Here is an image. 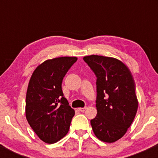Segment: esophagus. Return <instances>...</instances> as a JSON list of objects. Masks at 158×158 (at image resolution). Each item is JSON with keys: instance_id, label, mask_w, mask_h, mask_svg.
I'll list each match as a JSON object with an SVG mask.
<instances>
[{"instance_id": "esophagus-1", "label": "esophagus", "mask_w": 158, "mask_h": 158, "mask_svg": "<svg viewBox=\"0 0 158 158\" xmlns=\"http://www.w3.org/2000/svg\"><path fill=\"white\" fill-rule=\"evenodd\" d=\"M85 109H86V107H84V108H79V111H80L81 112H83V111H85Z\"/></svg>"}]
</instances>
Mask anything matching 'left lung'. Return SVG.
Segmentation results:
<instances>
[{
	"label": "left lung",
	"instance_id": "left-lung-1",
	"mask_svg": "<svg viewBox=\"0 0 158 158\" xmlns=\"http://www.w3.org/2000/svg\"><path fill=\"white\" fill-rule=\"evenodd\" d=\"M83 60L96 76L97 115L91 120L95 136L112 143L125 135L133 122L138 102L130 70L112 57L91 55Z\"/></svg>",
	"mask_w": 158,
	"mask_h": 158
}]
</instances>
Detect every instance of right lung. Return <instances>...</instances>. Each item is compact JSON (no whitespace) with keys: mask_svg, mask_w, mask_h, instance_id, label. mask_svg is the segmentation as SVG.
<instances>
[{"mask_svg":"<svg viewBox=\"0 0 158 158\" xmlns=\"http://www.w3.org/2000/svg\"><path fill=\"white\" fill-rule=\"evenodd\" d=\"M76 57L47 60L36 68L28 84L26 118L38 137L47 144L60 141L68 133L74 109L63 96L62 82Z\"/></svg>","mask_w":158,"mask_h":158,"instance_id":"right-lung-1","label":"right lung"}]
</instances>
